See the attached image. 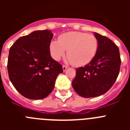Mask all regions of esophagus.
<instances>
[{
    "mask_svg": "<svg viewBox=\"0 0 130 130\" xmlns=\"http://www.w3.org/2000/svg\"><path fill=\"white\" fill-rule=\"evenodd\" d=\"M67 68H68V66H67L63 65V66H62V69H63V71H64V72H65V71H66V70Z\"/></svg>",
    "mask_w": 130,
    "mask_h": 130,
    "instance_id": "obj_1",
    "label": "esophagus"
}]
</instances>
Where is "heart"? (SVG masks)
<instances>
[{"label": "heart", "mask_w": 130, "mask_h": 130, "mask_svg": "<svg viewBox=\"0 0 130 130\" xmlns=\"http://www.w3.org/2000/svg\"><path fill=\"white\" fill-rule=\"evenodd\" d=\"M98 41L94 35L81 32H68L61 34L58 41H52L49 45L51 57L60 60L66 55L73 66H85L96 56Z\"/></svg>", "instance_id": "1"}]
</instances>
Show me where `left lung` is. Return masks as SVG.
I'll use <instances>...</instances> for the list:
<instances>
[{
  "instance_id": "1",
  "label": "left lung",
  "mask_w": 130,
  "mask_h": 130,
  "mask_svg": "<svg viewBox=\"0 0 130 130\" xmlns=\"http://www.w3.org/2000/svg\"><path fill=\"white\" fill-rule=\"evenodd\" d=\"M98 48L93 60L84 67L76 69L72 87L79 96L94 98L104 94L112 87L120 71L119 47L110 39L94 33Z\"/></svg>"
}]
</instances>
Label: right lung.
I'll return each instance as SVG.
<instances>
[{
    "instance_id": "right-lung-1",
    "label": "right lung",
    "mask_w": 130,
    "mask_h": 130,
    "mask_svg": "<svg viewBox=\"0 0 130 130\" xmlns=\"http://www.w3.org/2000/svg\"><path fill=\"white\" fill-rule=\"evenodd\" d=\"M53 34L36 30L19 38L10 47L8 59L9 78L24 97L43 99L53 90L62 66L51 57L49 45Z\"/></svg>"
}]
</instances>
